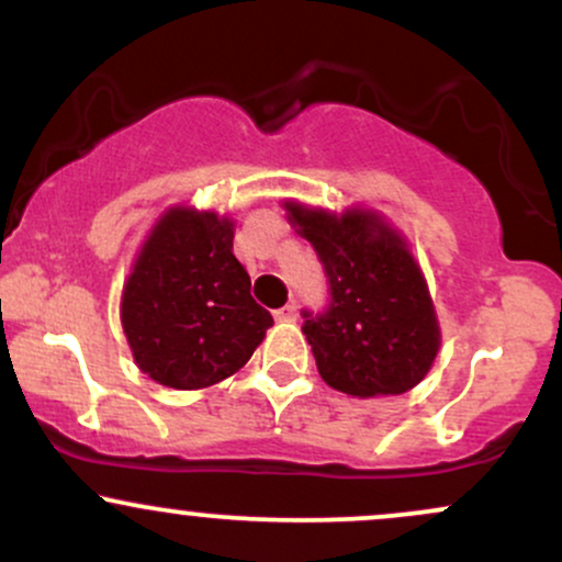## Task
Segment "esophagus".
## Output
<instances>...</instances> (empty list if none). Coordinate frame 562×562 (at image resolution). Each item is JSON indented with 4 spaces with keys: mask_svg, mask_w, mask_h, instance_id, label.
Listing matches in <instances>:
<instances>
[{
    "mask_svg": "<svg viewBox=\"0 0 562 562\" xmlns=\"http://www.w3.org/2000/svg\"><path fill=\"white\" fill-rule=\"evenodd\" d=\"M295 317H299V312H295L293 303H288V306L277 308V312H274V319H280V322H293Z\"/></svg>",
    "mask_w": 562,
    "mask_h": 562,
    "instance_id": "esophagus-1",
    "label": "esophagus"
}]
</instances>
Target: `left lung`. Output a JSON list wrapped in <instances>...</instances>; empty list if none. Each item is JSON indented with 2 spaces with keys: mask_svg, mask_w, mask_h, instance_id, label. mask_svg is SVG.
Here are the masks:
<instances>
[{
  "mask_svg": "<svg viewBox=\"0 0 562 562\" xmlns=\"http://www.w3.org/2000/svg\"><path fill=\"white\" fill-rule=\"evenodd\" d=\"M288 222L317 250L330 306L303 312V335L322 380L348 396H396L428 375L441 330L428 282L409 245L378 211L285 200Z\"/></svg>",
  "mask_w": 562,
  "mask_h": 562,
  "instance_id": "left-lung-1",
  "label": "left lung"
}]
</instances>
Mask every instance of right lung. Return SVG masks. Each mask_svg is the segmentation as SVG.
I'll return each mask as SVG.
<instances>
[{
  "label": "right lung",
  "instance_id": "add662e5",
  "mask_svg": "<svg viewBox=\"0 0 562 562\" xmlns=\"http://www.w3.org/2000/svg\"><path fill=\"white\" fill-rule=\"evenodd\" d=\"M232 240L229 216L173 205L132 263L121 325L134 362L166 389L198 391L235 375L274 325L250 299Z\"/></svg>",
  "mask_w": 562,
  "mask_h": 562
}]
</instances>
